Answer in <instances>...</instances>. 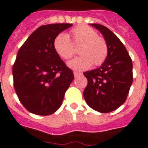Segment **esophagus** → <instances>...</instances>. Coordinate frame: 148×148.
Returning a JSON list of instances; mask_svg holds the SVG:
<instances>
[{
    "mask_svg": "<svg viewBox=\"0 0 148 148\" xmlns=\"http://www.w3.org/2000/svg\"><path fill=\"white\" fill-rule=\"evenodd\" d=\"M73 74H74V76H75V78L78 77V75H82V73H78V72H73Z\"/></svg>",
    "mask_w": 148,
    "mask_h": 148,
    "instance_id": "1",
    "label": "esophagus"
}]
</instances>
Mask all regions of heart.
<instances>
[{"label":"heart","mask_w":148,"mask_h":148,"mask_svg":"<svg viewBox=\"0 0 148 148\" xmlns=\"http://www.w3.org/2000/svg\"><path fill=\"white\" fill-rule=\"evenodd\" d=\"M73 45L81 47L78 49L80 56L67 63V66L73 70L83 71L89 69L92 64L101 65L105 61L108 54L106 40L98 36L95 30L86 25H80L70 31ZM66 34L61 33L56 37L53 42L56 53L65 60L70 59L73 55V45Z\"/></svg>","instance_id":"heart-1"}]
</instances>
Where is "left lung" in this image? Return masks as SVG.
Returning <instances> with one entry per match:
<instances>
[{"label":"left lung","instance_id":"left-lung-1","mask_svg":"<svg viewBox=\"0 0 148 148\" xmlns=\"http://www.w3.org/2000/svg\"><path fill=\"white\" fill-rule=\"evenodd\" d=\"M90 25L103 35L108 54L101 66L84 73L88 81L84 98L94 110L110 113L126 101L133 83V63L124 44L111 30L97 23Z\"/></svg>","mask_w":148,"mask_h":148}]
</instances>
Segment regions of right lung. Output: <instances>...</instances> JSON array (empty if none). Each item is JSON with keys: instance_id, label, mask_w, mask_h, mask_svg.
<instances>
[{"instance_id": "obj_1", "label": "right lung", "mask_w": 148, "mask_h": 148, "mask_svg": "<svg viewBox=\"0 0 148 148\" xmlns=\"http://www.w3.org/2000/svg\"><path fill=\"white\" fill-rule=\"evenodd\" d=\"M72 26H41L18 50L12 68L14 87L21 104L30 113L48 116L62 104L74 75L56 53L53 42L57 35Z\"/></svg>"}]
</instances>
